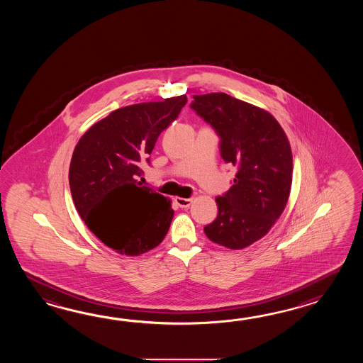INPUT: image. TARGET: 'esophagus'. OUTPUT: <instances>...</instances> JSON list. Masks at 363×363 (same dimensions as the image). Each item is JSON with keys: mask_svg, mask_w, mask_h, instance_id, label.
<instances>
[{"mask_svg": "<svg viewBox=\"0 0 363 363\" xmlns=\"http://www.w3.org/2000/svg\"><path fill=\"white\" fill-rule=\"evenodd\" d=\"M175 202L178 203L180 208H189L191 203H192V199H183V197H177Z\"/></svg>", "mask_w": 363, "mask_h": 363, "instance_id": "esophagus-1", "label": "esophagus"}]
</instances>
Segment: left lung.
Segmentation results:
<instances>
[{"label": "left lung", "instance_id": "8db88e82", "mask_svg": "<svg viewBox=\"0 0 363 363\" xmlns=\"http://www.w3.org/2000/svg\"><path fill=\"white\" fill-rule=\"evenodd\" d=\"M191 108L219 136L224 162L238 167L231 188L216 199V220L203 231L219 245L249 247L286 208L294 169L289 141L270 113L225 93L193 96Z\"/></svg>", "mask_w": 363, "mask_h": 363}]
</instances>
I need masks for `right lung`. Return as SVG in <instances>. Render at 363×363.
Returning a JSON list of instances; mask_svg holds the SVG:
<instances>
[{"label": "right lung", "instance_id": "obj_1", "mask_svg": "<svg viewBox=\"0 0 363 363\" xmlns=\"http://www.w3.org/2000/svg\"><path fill=\"white\" fill-rule=\"evenodd\" d=\"M186 104V96L118 108L79 140L69 164L71 196L86 227L116 253L140 255L170 228V201L143 185L141 167Z\"/></svg>", "mask_w": 363, "mask_h": 363}]
</instances>
